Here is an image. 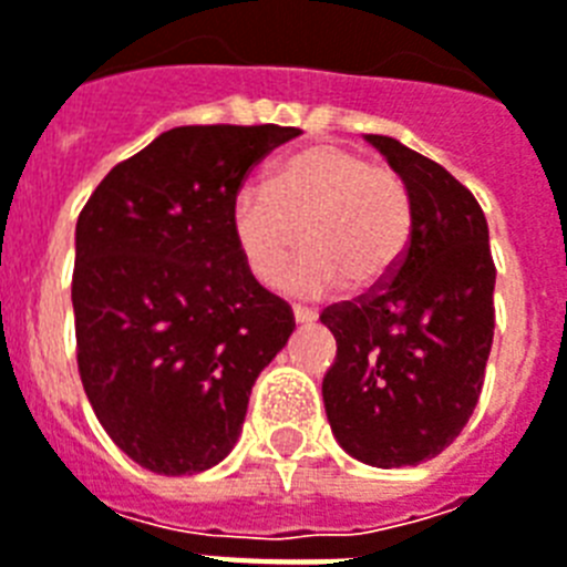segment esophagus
<instances>
[{
	"instance_id": "1",
	"label": "esophagus",
	"mask_w": 567,
	"mask_h": 567,
	"mask_svg": "<svg viewBox=\"0 0 567 567\" xmlns=\"http://www.w3.org/2000/svg\"><path fill=\"white\" fill-rule=\"evenodd\" d=\"M315 317H317L315 308L293 306V320H297V323H311V320H315Z\"/></svg>"
}]
</instances>
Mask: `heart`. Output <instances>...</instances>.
<instances>
[{
	"instance_id": "b5f03b06",
	"label": "heart",
	"mask_w": 567,
	"mask_h": 567,
	"mask_svg": "<svg viewBox=\"0 0 567 567\" xmlns=\"http://www.w3.org/2000/svg\"><path fill=\"white\" fill-rule=\"evenodd\" d=\"M233 238L261 285L285 276L299 293L372 291L402 265L416 227L411 183L390 165L320 142L285 159L268 186L247 183L233 200Z\"/></svg>"
}]
</instances>
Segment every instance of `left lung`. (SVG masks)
Returning a JSON list of instances; mask_svg holds the SVG:
<instances>
[{"instance_id": "left-lung-1", "label": "left lung", "mask_w": 567, "mask_h": 567, "mask_svg": "<svg viewBox=\"0 0 567 567\" xmlns=\"http://www.w3.org/2000/svg\"><path fill=\"white\" fill-rule=\"evenodd\" d=\"M367 140L413 188L416 227L390 279L323 308L338 355L323 402L338 443L379 468L449 449L481 399L495 334V261L475 195L390 136Z\"/></svg>"}]
</instances>
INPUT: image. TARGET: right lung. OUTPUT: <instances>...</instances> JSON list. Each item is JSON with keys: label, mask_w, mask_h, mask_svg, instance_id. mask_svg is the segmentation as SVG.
Returning <instances> with one entry per match:
<instances>
[{"label": "right lung", "mask_w": 567, "mask_h": 567, "mask_svg": "<svg viewBox=\"0 0 567 567\" xmlns=\"http://www.w3.org/2000/svg\"><path fill=\"white\" fill-rule=\"evenodd\" d=\"M299 136L279 124H186L101 179L75 227L78 372L110 440L156 475L227 457L293 315L233 238L252 165Z\"/></svg>", "instance_id": "right-lung-1"}]
</instances>
